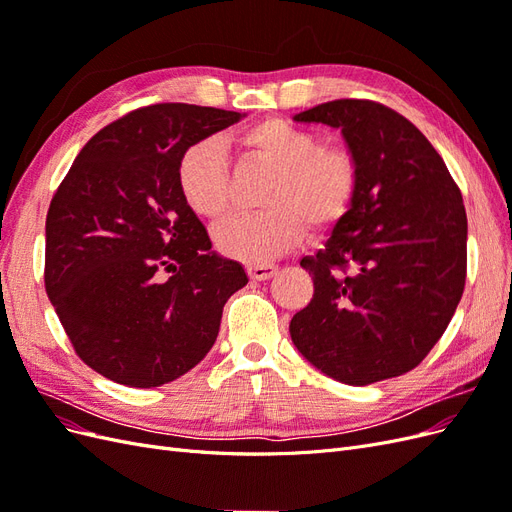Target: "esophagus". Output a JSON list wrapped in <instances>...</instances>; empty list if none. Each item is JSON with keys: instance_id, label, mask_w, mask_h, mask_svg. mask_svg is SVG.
<instances>
[{"instance_id": "1", "label": "esophagus", "mask_w": 512, "mask_h": 512, "mask_svg": "<svg viewBox=\"0 0 512 512\" xmlns=\"http://www.w3.org/2000/svg\"><path fill=\"white\" fill-rule=\"evenodd\" d=\"M275 271H277V267L271 265V262H252V265H247V275H250L256 282L269 280V277L275 275Z\"/></svg>"}]
</instances>
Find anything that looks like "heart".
Instances as JSON below:
<instances>
[{
  "instance_id": "1",
  "label": "heart",
  "mask_w": 512,
  "mask_h": 512,
  "mask_svg": "<svg viewBox=\"0 0 512 512\" xmlns=\"http://www.w3.org/2000/svg\"><path fill=\"white\" fill-rule=\"evenodd\" d=\"M237 143L250 160L273 168L260 194L265 209L239 213L213 232L224 256L265 262L288 252L305 226L342 222L361 190V162L346 145H327L316 130L282 117L252 123ZM177 188L185 207L203 220H218L230 207V173L218 138H198L177 160Z\"/></svg>"
}]
</instances>
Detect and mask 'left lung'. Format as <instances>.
I'll return each mask as SVG.
<instances>
[{
    "mask_svg": "<svg viewBox=\"0 0 512 512\" xmlns=\"http://www.w3.org/2000/svg\"><path fill=\"white\" fill-rule=\"evenodd\" d=\"M294 121L342 130L361 190L324 250L301 260L314 297L290 320L292 342L346 384L406 374L436 346L466 286L459 185L425 134L380 102L333 100Z\"/></svg>",
    "mask_w": 512,
    "mask_h": 512,
    "instance_id": "1",
    "label": "left lung"
}]
</instances>
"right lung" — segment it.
Here are the masks:
<instances>
[{
    "instance_id": "obj_1",
    "label": "right lung",
    "mask_w": 512,
    "mask_h": 512,
    "mask_svg": "<svg viewBox=\"0 0 512 512\" xmlns=\"http://www.w3.org/2000/svg\"><path fill=\"white\" fill-rule=\"evenodd\" d=\"M241 119L160 102L104 126L46 213L44 286L74 352L104 378L151 389L205 359L222 309L247 284L185 207L177 160Z\"/></svg>"
}]
</instances>
